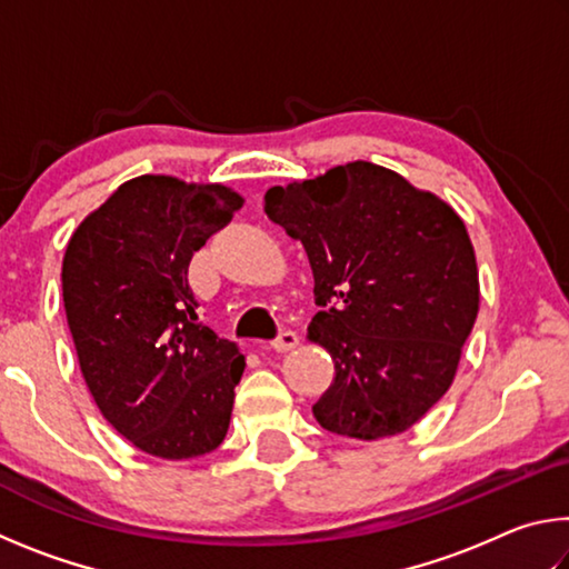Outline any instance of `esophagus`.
<instances>
[{
  "mask_svg": "<svg viewBox=\"0 0 569 569\" xmlns=\"http://www.w3.org/2000/svg\"><path fill=\"white\" fill-rule=\"evenodd\" d=\"M298 346V336L293 333V331H283L281 336H278L276 341H271V349L273 351H278V353H288V351H293Z\"/></svg>",
  "mask_w": 569,
  "mask_h": 569,
  "instance_id": "1",
  "label": "esophagus"
}]
</instances>
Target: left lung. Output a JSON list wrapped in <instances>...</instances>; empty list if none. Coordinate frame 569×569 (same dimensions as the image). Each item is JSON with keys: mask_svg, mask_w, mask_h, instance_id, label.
Instances as JSON below:
<instances>
[{"mask_svg": "<svg viewBox=\"0 0 569 569\" xmlns=\"http://www.w3.org/2000/svg\"><path fill=\"white\" fill-rule=\"evenodd\" d=\"M301 240L321 311L308 339L336 377L313 403L333 435L373 441L413 427L455 381L479 311V271L455 208L399 172L356 160L266 192Z\"/></svg>", "mask_w": 569, "mask_h": 569, "instance_id": "left-lung-1", "label": "left lung"}]
</instances>
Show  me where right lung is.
Returning <instances> with one entry per match:
<instances>
[{"instance_id": "obj_1", "label": "right lung", "mask_w": 569, "mask_h": 569, "mask_svg": "<svg viewBox=\"0 0 569 569\" xmlns=\"http://www.w3.org/2000/svg\"><path fill=\"white\" fill-rule=\"evenodd\" d=\"M240 206L218 182L140 176L67 243L62 301L84 383L146 455L192 459L226 439L246 359L198 323L188 266Z\"/></svg>"}]
</instances>
